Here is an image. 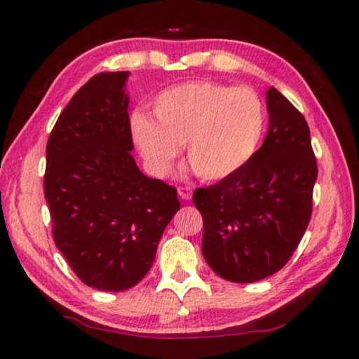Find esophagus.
Listing matches in <instances>:
<instances>
[{
	"instance_id": "34e87169",
	"label": "esophagus",
	"mask_w": 359,
	"mask_h": 359,
	"mask_svg": "<svg viewBox=\"0 0 359 359\" xmlns=\"http://www.w3.org/2000/svg\"><path fill=\"white\" fill-rule=\"evenodd\" d=\"M177 193H179V196L184 199V201H190L191 196H193V190L190 187H179Z\"/></svg>"
}]
</instances>
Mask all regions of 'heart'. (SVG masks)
<instances>
[{"label":"heart","mask_w":359,"mask_h":359,"mask_svg":"<svg viewBox=\"0 0 359 359\" xmlns=\"http://www.w3.org/2000/svg\"><path fill=\"white\" fill-rule=\"evenodd\" d=\"M154 115L131 117V137L149 171H172L180 144L203 180H223L257 154L264 131V107L247 87L194 81L166 88L154 101Z\"/></svg>","instance_id":"b5f03b06"}]
</instances>
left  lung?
<instances>
[{"instance_id":"8db88e82","label":"left lung","mask_w":359,"mask_h":359,"mask_svg":"<svg viewBox=\"0 0 359 359\" xmlns=\"http://www.w3.org/2000/svg\"><path fill=\"white\" fill-rule=\"evenodd\" d=\"M269 128L247 165L208 188H196L203 255L228 282L252 283L276 274L299 245L312 214L317 182L311 131L278 92H266Z\"/></svg>"}]
</instances>
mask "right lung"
I'll return each instance as SVG.
<instances>
[{
	"mask_svg": "<svg viewBox=\"0 0 359 359\" xmlns=\"http://www.w3.org/2000/svg\"><path fill=\"white\" fill-rule=\"evenodd\" d=\"M128 77L90 79L60 114L46 150L55 245L85 285L114 293L145 277L180 209L177 190L147 177L131 155Z\"/></svg>",
	"mask_w": 359,
	"mask_h": 359,
	"instance_id": "obj_1",
	"label": "right lung"
}]
</instances>
